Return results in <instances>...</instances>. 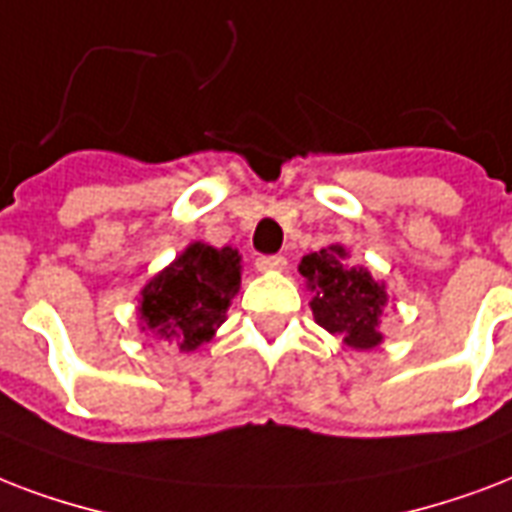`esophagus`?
<instances>
[{"label":"esophagus","mask_w":512,"mask_h":512,"mask_svg":"<svg viewBox=\"0 0 512 512\" xmlns=\"http://www.w3.org/2000/svg\"><path fill=\"white\" fill-rule=\"evenodd\" d=\"M256 269L259 272H283L285 259L283 256H259L256 259Z\"/></svg>","instance_id":"34e87169"}]
</instances>
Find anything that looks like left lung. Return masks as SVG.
<instances>
[{"instance_id":"obj_1","label":"left lung","mask_w":512,"mask_h":512,"mask_svg":"<svg viewBox=\"0 0 512 512\" xmlns=\"http://www.w3.org/2000/svg\"><path fill=\"white\" fill-rule=\"evenodd\" d=\"M347 256L344 245H326L307 253L299 272L312 291L310 310L315 323L331 336H342L352 350L366 352L384 342L382 320L390 293L366 267H350Z\"/></svg>"}]
</instances>
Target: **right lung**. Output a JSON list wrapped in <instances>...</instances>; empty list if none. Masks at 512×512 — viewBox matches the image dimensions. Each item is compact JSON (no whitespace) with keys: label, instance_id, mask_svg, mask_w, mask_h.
<instances>
[{"label":"right lung","instance_id":"right-lung-1","mask_svg":"<svg viewBox=\"0 0 512 512\" xmlns=\"http://www.w3.org/2000/svg\"><path fill=\"white\" fill-rule=\"evenodd\" d=\"M243 256L232 245L194 240L160 269L138 296V315L154 339L194 352L211 342L240 291Z\"/></svg>","mask_w":512,"mask_h":512}]
</instances>
